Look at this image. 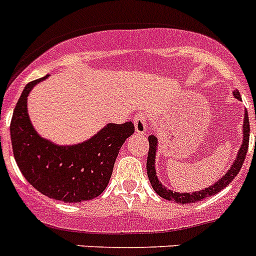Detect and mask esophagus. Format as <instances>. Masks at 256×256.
<instances>
[{"mask_svg":"<svg viewBox=\"0 0 256 256\" xmlns=\"http://www.w3.org/2000/svg\"><path fill=\"white\" fill-rule=\"evenodd\" d=\"M133 123H134L136 132H137L138 134H144V133H146L148 123H147V118L144 114H142V112L140 114V112H138L137 116L133 118Z\"/></svg>","mask_w":256,"mask_h":256,"instance_id":"34e87169","label":"esophagus"}]
</instances>
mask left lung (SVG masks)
<instances>
[{
    "label": "left lung",
    "mask_w": 256,
    "mask_h": 256,
    "mask_svg": "<svg viewBox=\"0 0 256 256\" xmlns=\"http://www.w3.org/2000/svg\"><path fill=\"white\" fill-rule=\"evenodd\" d=\"M234 96L236 99L241 100V95L238 90L234 91ZM249 137H250V124H249V116H248V112L244 114V124H242V144H241L240 150L238 152V156L232 162L230 170H227L226 174L218 179V182H216L210 186L206 188L203 190L194 192V193H178V192H172L164 186L162 182L158 180L156 175V165H154V158H156V152H157V140L156 136H150L148 142H150V150H148V156H147V175H148L150 182H151L154 190L160 196H162L166 200H172L175 203H180V204H186V203H196L198 200H203V199L208 198L210 196H214L218 192H221L224 188H226L232 180L235 179L236 175L238 174L240 168H242L244 160L248 154V147H249Z\"/></svg>",
    "instance_id": "1"
}]
</instances>
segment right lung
<instances>
[{"mask_svg": "<svg viewBox=\"0 0 256 256\" xmlns=\"http://www.w3.org/2000/svg\"><path fill=\"white\" fill-rule=\"evenodd\" d=\"M46 77L28 84L14 110L10 133L16 164L29 184L49 198L64 203L91 200L108 186L119 150L134 133V126L109 123L77 144L60 146L46 140L30 122L28 96Z\"/></svg>", "mask_w": 256, "mask_h": 256, "instance_id": "obj_1", "label": "right lung"}]
</instances>
